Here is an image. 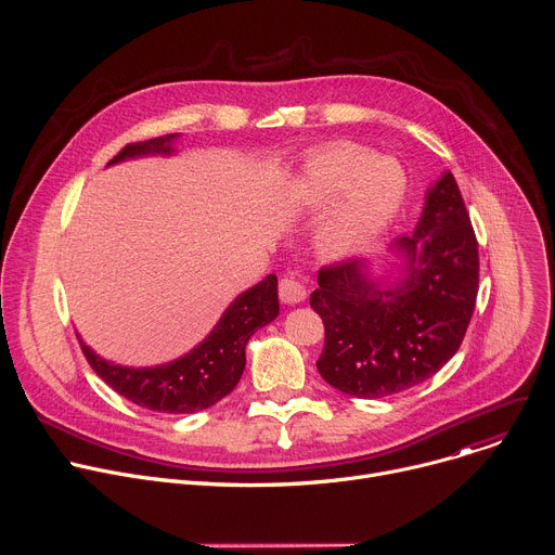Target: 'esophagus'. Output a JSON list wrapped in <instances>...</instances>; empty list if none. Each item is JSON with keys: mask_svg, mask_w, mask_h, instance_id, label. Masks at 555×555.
Instances as JSON below:
<instances>
[{"mask_svg": "<svg viewBox=\"0 0 555 555\" xmlns=\"http://www.w3.org/2000/svg\"><path fill=\"white\" fill-rule=\"evenodd\" d=\"M279 296L287 305H298L307 298V289L300 281L287 276V279H281V283H279Z\"/></svg>", "mask_w": 555, "mask_h": 555, "instance_id": "1", "label": "esophagus"}]
</instances>
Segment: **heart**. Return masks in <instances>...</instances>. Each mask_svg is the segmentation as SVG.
Segmentation results:
<instances>
[{
  "label": "heart",
  "mask_w": 555,
  "mask_h": 555,
  "mask_svg": "<svg viewBox=\"0 0 555 555\" xmlns=\"http://www.w3.org/2000/svg\"><path fill=\"white\" fill-rule=\"evenodd\" d=\"M409 176L392 157L353 142L311 153L289 184V202L305 212H330L315 228V248L327 259L369 250L400 217Z\"/></svg>",
  "instance_id": "heart-1"
}]
</instances>
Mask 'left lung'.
<instances>
[{
    "mask_svg": "<svg viewBox=\"0 0 555 555\" xmlns=\"http://www.w3.org/2000/svg\"><path fill=\"white\" fill-rule=\"evenodd\" d=\"M479 289V246L456 180L426 191L411 236L319 272L309 305L325 323V382L377 400L433 377L461 347Z\"/></svg>",
    "mask_w": 555,
    "mask_h": 555,
    "instance_id": "obj_1",
    "label": "left lung"
}]
</instances>
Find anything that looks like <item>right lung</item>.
<instances>
[{
	"instance_id": "obj_1",
	"label": "right lung",
	"mask_w": 555,
	"mask_h": 555,
	"mask_svg": "<svg viewBox=\"0 0 555 555\" xmlns=\"http://www.w3.org/2000/svg\"><path fill=\"white\" fill-rule=\"evenodd\" d=\"M180 133H167L127 144L107 167L146 155H173ZM279 315V281L268 274L236 296L210 334L189 353L155 366H125L99 356L81 336V349L92 369L129 402L171 415H191L217 404L236 386L246 369V347L257 330Z\"/></svg>"
}]
</instances>
